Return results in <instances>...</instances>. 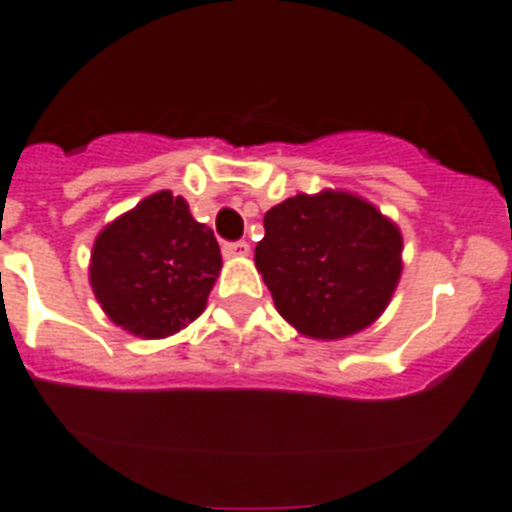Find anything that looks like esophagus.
Returning <instances> with one entry per match:
<instances>
[{
    "label": "esophagus",
    "mask_w": 512,
    "mask_h": 512,
    "mask_svg": "<svg viewBox=\"0 0 512 512\" xmlns=\"http://www.w3.org/2000/svg\"><path fill=\"white\" fill-rule=\"evenodd\" d=\"M224 255L226 257H247L250 255V244L244 242H229V244H224Z\"/></svg>",
    "instance_id": "34e87169"
}]
</instances>
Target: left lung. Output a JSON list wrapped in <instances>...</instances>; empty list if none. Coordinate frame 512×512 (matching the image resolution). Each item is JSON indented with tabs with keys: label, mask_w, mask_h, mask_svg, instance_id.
<instances>
[{
	"label": "left lung",
	"mask_w": 512,
	"mask_h": 512,
	"mask_svg": "<svg viewBox=\"0 0 512 512\" xmlns=\"http://www.w3.org/2000/svg\"><path fill=\"white\" fill-rule=\"evenodd\" d=\"M257 273L311 340H342L384 314L402 278V231L348 190L299 193L265 213Z\"/></svg>",
	"instance_id": "8db88e82"
}]
</instances>
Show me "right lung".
<instances>
[{
	"mask_svg": "<svg viewBox=\"0 0 512 512\" xmlns=\"http://www.w3.org/2000/svg\"><path fill=\"white\" fill-rule=\"evenodd\" d=\"M219 273L213 231L172 190L121 213L92 244L95 299L110 322L144 340L175 335L201 317Z\"/></svg>",
	"mask_w": 512,
	"mask_h": 512,
	"instance_id": "obj_1",
	"label": "right lung"
}]
</instances>
